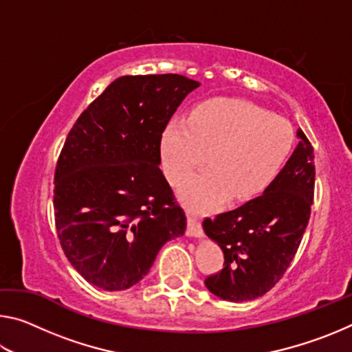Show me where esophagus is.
I'll list each match as a JSON object with an SVG mask.
<instances>
[{"mask_svg":"<svg viewBox=\"0 0 352 352\" xmlns=\"http://www.w3.org/2000/svg\"><path fill=\"white\" fill-rule=\"evenodd\" d=\"M186 234L189 237H204V228H201V223L199 222L197 217L188 216Z\"/></svg>","mask_w":352,"mask_h":352,"instance_id":"obj_1","label":"esophagus"}]
</instances>
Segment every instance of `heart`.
<instances>
[{
  "instance_id": "heart-1",
  "label": "heart",
  "mask_w": 352,
  "mask_h": 352,
  "mask_svg": "<svg viewBox=\"0 0 352 352\" xmlns=\"http://www.w3.org/2000/svg\"><path fill=\"white\" fill-rule=\"evenodd\" d=\"M294 144V132L283 119L250 100L214 98L174 118L162 135V166L178 186L204 166L211 169L190 177L180 197L190 210H217L231 197L237 204L261 197L276 180Z\"/></svg>"
}]
</instances>
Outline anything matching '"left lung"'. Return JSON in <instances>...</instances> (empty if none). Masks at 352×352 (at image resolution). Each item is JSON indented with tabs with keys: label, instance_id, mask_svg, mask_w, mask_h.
<instances>
[{
	"label": "left lung",
	"instance_id": "left-lung-1",
	"mask_svg": "<svg viewBox=\"0 0 352 352\" xmlns=\"http://www.w3.org/2000/svg\"><path fill=\"white\" fill-rule=\"evenodd\" d=\"M298 146L261 197L204 220L222 248L223 269L205 279L208 290L242 302L267 294L294 261L311 217L315 186L314 147L298 129Z\"/></svg>",
	"mask_w": 352,
	"mask_h": 352
}]
</instances>
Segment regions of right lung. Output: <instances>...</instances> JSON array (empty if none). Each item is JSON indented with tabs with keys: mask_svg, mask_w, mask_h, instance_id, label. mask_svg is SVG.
Returning a JSON list of instances; mask_svg holds the SVG:
<instances>
[{
	"mask_svg": "<svg viewBox=\"0 0 352 352\" xmlns=\"http://www.w3.org/2000/svg\"><path fill=\"white\" fill-rule=\"evenodd\" d=\"M199 85L180 74L122 76L69 130L54 175L56 228L71 265L99 289L140 283L164 243L184 234L160 146Z\"/></svg>",
	"mask_w": 352,
	"mask_h": 352,
	"instance_id": "add662e5",
	"label": "right lung"
}]
</instances>
